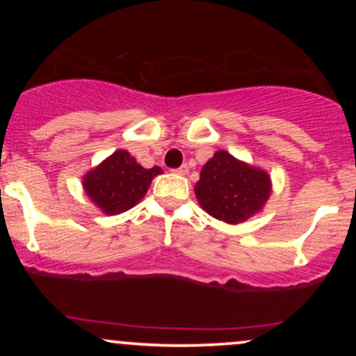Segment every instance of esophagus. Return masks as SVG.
<instances>
[{
	"mask_svg": "<svg viewBox=\"0 0 356 356\" xmlns=\"http://www.w3.org/2000/svg\"><path fill=\"white\" fill-rule=\"evenodd\" d=\"M174 172L179 174V175H186L187 172H189V167L184 164V165H181V167H177V169H174Z\"/></svg>",
	"mask_w": 356,
	"mask_h": 356,
	"instance_id": "esophagus-1",
	"label": "esophagus"
}]
</instances>
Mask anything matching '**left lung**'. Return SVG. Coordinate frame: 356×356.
I'll use <instances>...</instances> for the list:
<instances>
[{"label":"left lung","instance_id":"8db88e82","mask_svg":"<svg viewBox=\"0 0 356 356\" xmlns=\"http://www.w3.org/2000/svg\"><path fill=\"white\" fill-rule=\"evenodd\" d=\"M194 191L199 204L212 218L238 224L264 206L271 192V182L264 170L249 167L231 154L219 150L202 167Z\"/></svg>","mask_w":356,"mask_h":356}]
</instances>
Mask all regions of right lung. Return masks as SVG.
I'll list each match as a JSON object with an SVG mask.
<instances>
[{"label": "right lung", "mask_w": 356, "mask_h": 356, "mask_svg": "<svg viewBox=\"0 0 356 356\" xmlns=\"http://www.w3.org/2000/svg\"><path fill=\"white\" fill-rule=\"evenodd\" d=\"M161 167L144 169L127 150H117L83 179L85 192L105 214L129 211L145 195Z\"/></svg>", "instance_id": "obj_1"}]
</instances>
